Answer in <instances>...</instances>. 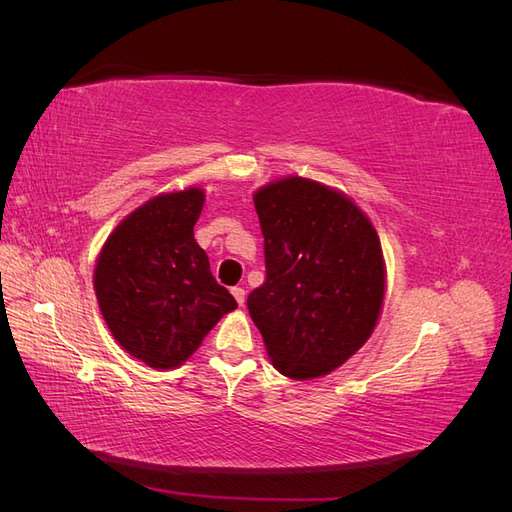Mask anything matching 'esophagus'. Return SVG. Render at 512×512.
Returning <instances> with one entry per match:
<instances>
[{
  "mask_svg": "<svg viewBox=\"0 0 512 512\" xmlns=\"http://www.w3.org/2000/svg\"><path fill=\"white\" fill-rule=\"evenodd\" d=\"M245 288H241V286H235V288H232V297H235L237 299V303L243 307L245 305Z\"/></svg>",
  "mask_w": 512,
  "mask_h": 512,
  "instance_id": "obj_1",
  "label": "esophagus"
}]
</instances>
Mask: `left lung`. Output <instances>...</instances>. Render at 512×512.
<instances>
[{"mask_svg": "<svg viewBox=\"0 0 512 512\" xmlns=\"http://www.w3.org/2000/svg\"><path fill=\"white\" fill-rule=\"evenodd\" d=\"M265 282L247 309L275 369L292 380L329 374L376 327L384 262L376 228L344 194L303 177L254 196Z\"/></svg>", "mask_w": 512, "mask_h": 512, "instance_id": "left-lung-1", "label": "left lung"}]
</instances>
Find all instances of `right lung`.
<instances>
[{
    "label": "right lung",
    "instance_id": "add662e5",
    "mask_svg": "<svg viewBox=\"0 0 512 512\" xmlns=\"http://www.w3.org/2000/svg\"><path fill=\"white\" fill-rule=\"evenodd\" d=\"M203 203L198 188L151 198L115 228L98 258L100 312L123 350L149 367L181 365L237 307L194 239Z\"/></svg>",
    "mask_w": 512,
    "mask_h": 512
}]
</instances>
